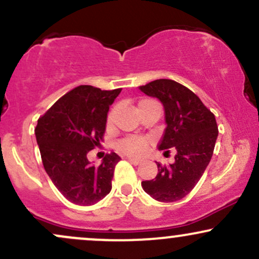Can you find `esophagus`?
<instances>
[{
    "instance_id": "34e87169",
    "label": "esophagus",
    "mask_w": 259,
    "mask_h": 259,
    "mask_svg": "<svg viewBox=\"0 0 259 259\" xmlns=\"http://www.w3.org/2000/svg\"><path fill=\"white\" fill-rule=\"evenodd\" d=\"M127 160H129L130 163H133L134 165H138V164H140V163L142 162L141 159H138V158H132V157H127Z\"/></svg>"
}]
</instances>
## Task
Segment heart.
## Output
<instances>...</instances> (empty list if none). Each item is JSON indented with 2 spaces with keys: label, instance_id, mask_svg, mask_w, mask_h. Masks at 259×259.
<instances>
[{
  "label": "heart",
  "instance_id": "b5f03b06",
  "mask_svg": "<svg viewBox=\"0 0 259 259\" xmlns=\"http://www.w3.org/2000/svg\"><path fill=\"white\" fill-rule=\"evenodd\" d=\"M154 101L152 100H142L141 102L139 103V107L144 106V105H148V103H153ZM113 118V112H111L108 114V119L107 121L111 123ZM148 145L147 139L145 138H139V136H127V138H124L119 140L115 145L117 150L119 152L127 154V156H139V154L144 153V151L146 150Z\"/></svg>",
  "mask_w": 259,
  "mask_h": 259
}]
</instances>
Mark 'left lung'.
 Segmentation results:
<instances>
[{
  "instance_id": "obj_1",
  "label": "left lung",
  "mask_w": 259,
  "mask_h": 259,
  "mask_svg": "<svg viewBox=\"0 0 259 259\" xmlns=\"http://www.w3.org/2000/svg\"><path fill=\"white\" fill-rule=\"evenodd\" d=\"M139 89L164 107L167 127L158 148L177 151L173 164L156 162V178L142 181L141 186L157 201H179L191 192L209 164L218 136L215 117L198 96L174 80L158 79Z\"/></svg>"
}]
</instances>
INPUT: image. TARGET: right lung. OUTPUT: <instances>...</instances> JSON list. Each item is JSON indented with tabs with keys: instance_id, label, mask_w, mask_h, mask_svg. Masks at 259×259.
I'll return each instance as SVG.
<instances>
[{
	"instance_id": "obj_1",
	"label": "right lung",
	"mask_w": 259,
	"mask_h": 259,
	"mask_svg": "<svg viewBox=\"0 0 259 259\" xmlns=\"http://www.w3.org/2000/svg\"><path fill=\"white\" fill-rule=\"evenodd\" d=\"M120 91L80 85L38 118L35 135L44 168L72 203L91 206L111 192L120 157L112 152L100 165H94L88 153L103 140L107 113Z\"/></svg>"
}]
</instances>
